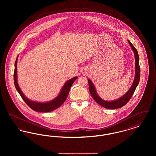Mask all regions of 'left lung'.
<instances>
[{"label": "left lung", "mask_w": 156, "mask_h": 156, "mask_svg": "<svg viewBox=\"0 0 156 156\" xmlns=\"http://www.w3.org/2000/svg\"><path fill=\"white\" fill-rule=\"evenodd\" d=\"M127 41L129 44L130 45L135 56V76H134L133 82L131 87L124 95H123L122 97H120V98L116 100H114L112 101H106L98 96L96 91V88L94 83L90 81V80L88 79V81L89 83V92L91 96L98 104H99L102 107L106 109H115L117 108H122L123 106H125L129 101V100L133 95L134 90L139 83L140 78V68L139 66V54L137 50L134 47L133 45L130 43L129 40H127Z\"/></svg>", "instance_id": "8db88e82"}]
</instances>
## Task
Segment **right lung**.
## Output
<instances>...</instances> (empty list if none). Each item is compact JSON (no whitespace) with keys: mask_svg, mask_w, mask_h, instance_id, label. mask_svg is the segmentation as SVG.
Segmentation results:
<instances>
[{"mask_svg":"<svg viewBox=\"0 0 156 156\" xmlns=\"http://www.w3.org/2000/svg\"><path fill=\"white\" fill-rule=\"evenodd\" d=\"M17 58H18V56L15 61L14 83H15L16 89L19 93V94L22 98L23 101L26 102V104H27L33 111L39 112H49L59 108V106L66 100L72 85L73 84L75 81L77 79L78 77L75 76L74 78L67 81L61 90L59 95L51 101L46 102H38L33 101L29 99H28L23 94L21 89L19 87V84L17 82Z\"/></svg>","mask_w":156,"mask_h":156,"instance_id":"add662e5","label":"right lung"}]
</instances>
